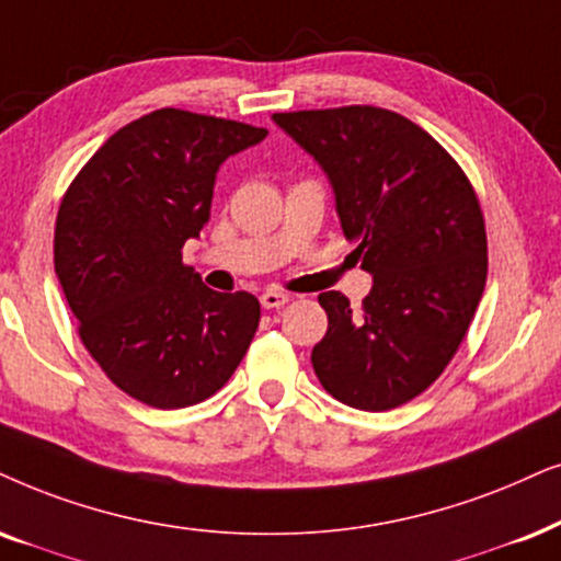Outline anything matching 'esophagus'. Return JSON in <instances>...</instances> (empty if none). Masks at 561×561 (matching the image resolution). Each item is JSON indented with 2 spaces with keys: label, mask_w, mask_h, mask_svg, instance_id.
<instances>
[{
  "label": "esophagus",
  "mask_w": 561,
  "mask_h": 561,
  "mask_svg": "<svg viewBox=\"0 0 561 561\" xmlns=\"http://www.w3.org/2000/svg\"><path fill=\"white\" fill-rule=\"evenodd\" d=\"M288 294H283L278 288H267L263 296H260V304H263V309H280L288 304Z\"/></svg>",
  "instance_id": "esophagus-1"
}]
</instances>
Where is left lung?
<instances>
[{
	"instance_id": "8db88e82",
	"label": "left lung",
	"mask_w": 561,
	"mask_h": 561,
	"mask_svg": "<svg viewBox=\"0 0 561 561\" xmlns=\"http://www.w3.org/2000/svg\"><path fill=\"white\" fill-rule=\"evenodd\" d=\"M273 121L322 167L345 239L374 275L360 314L340 290L319 294L327 334L311 366L337 402L394 410L443 374L482 301L486 234L474 187L427 130L383 107Z\"/></svg>"
}]
</instances>
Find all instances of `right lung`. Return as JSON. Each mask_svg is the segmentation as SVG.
<instances>
[{"label": "right lung", "instance_id": "right-lung-1", "mask_svg": "<svg viewBox=\"0 0 561 561\" xmlns=\"http://www.w3.org/2000/svg\"><path fill=\"white\" fill-rule=\"evenodd\" d=\"M265 136L162 107L107 138L64 195L58 283L87 351L138 402L180 410L216 394L257 332V298L210 290L183 244L208 224L218 167Z\"/></svg>", "mask_w": 561, "mask_h": 561}]
</instances>
